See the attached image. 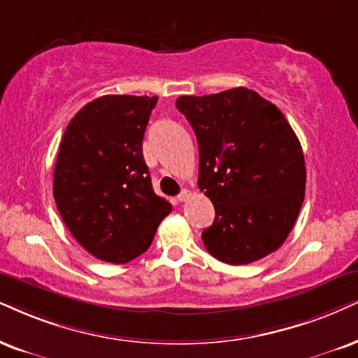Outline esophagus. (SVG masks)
<instances>
[{
  "label": "esophagus",
  "instance_id": "esophagus-1",
  "mask_svg": "<svg viewBox=\"0 0 358 358\" xmlns=\"http://www.w3.org/2000/svg\"><path fill=\"white\" fill-rule=\"evenodd\" d=\"M189 196H192V193H189L188 189H182V193L178 194V201H187Z\"/></svg>",
  "mask_w": 358,
  "mask_h": 358
}]
</instances>
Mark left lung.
<instances>
[{
  "mask_svg": "<svg viewBox=\"0 0 358 358\" xmlns=\"http://www.w3.org/2000/svg\"><path fill=\"white\" fill-rule=\"evenodd\" d=\"M200 150L198 187L215 205L201 233L226 264H250L286 241L304 201L306 164L282 112L255 90L176 99Z\"/></svg>",
  "mask_w": 358,
  "mask_h": 358,
  "instance_id": "8db88e82",
  "label": "left lung"
}]
</instances>
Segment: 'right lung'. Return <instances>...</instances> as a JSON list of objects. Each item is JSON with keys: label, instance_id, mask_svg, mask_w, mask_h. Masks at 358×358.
<instances>
[{"label": "right lung", "instance_id": "obj_1", "mask_svg": "<svg viewBox=\"0 0 358 358\" xmlns=\"http://www.w3.org/2000/svg\"><path fill=\"white\" fill-rule=\"evenodd\" d=\"M158 97L102 96L66 127L54 166L59 215L80 246L125 264L148 250L171 211L153 192L142 143Z\"/></svg>", "mask_w": 358, "mask_h": 358}]
</instances>
